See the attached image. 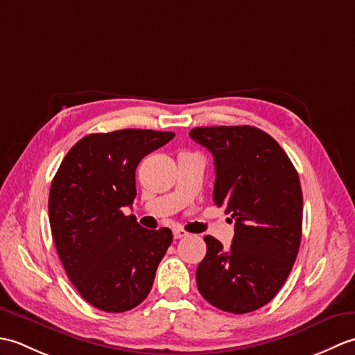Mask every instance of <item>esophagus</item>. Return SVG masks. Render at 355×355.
I'll return each instance as SVG.
<instances>
[{"mask_svg":"<svg viewBox=\"0 0 355 355\" xmlns=\"http://www.w3.org/2000/svg\"><path fill=\"white\" fill-rule=\"evenodd\" d=\"M172 233H173V238H175V239H182L187 235V233L183 229H173Z\"/></svg>","mask_w":355,"mask_h":355,"instance_id":"34e87169","label":"esophagus"}]
</instances>
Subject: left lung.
<instances>
[{"label": "left lung", "instance_id": "obj_1", "mask_svg": "<svg viewBox=\"0 0 355 355\" xmlns=\"http://www.w3.org/2000/svg\"><path fill=\"white\" fill-rule=\"evenodd\" d=\"M189 135L212 153L214 201L235 220L230 248L205 236L198 291L218 310L254 311L281 290L299 252L304 202L297 171L259 128L198 126Z\"/></svg>", "mask_w": 355, "mask_h": 355}]
</instances>
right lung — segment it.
I'll return each mask as SVG.
<instances>
[{
  "label": "right lung",
  "instance_id": "obj_1",
  "mask_svg": "<svg viewBox=\"0 0 355 355\" xmlns=\"http://www.w3.org/2000/svg\"><path fill=\"white\" fill-rule=\"evenodd\" d=\"M173 132L120 130L80 139L51 182V236L67 276L88 304L107 313L132 310L146 299L171 229L148 230L126 216L140 160Z\"/></svg>",
  "mask_w": 355,
  "mask_h": 355
}]
</instances>
